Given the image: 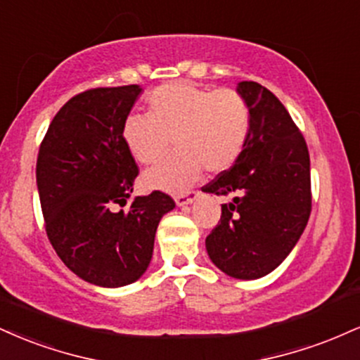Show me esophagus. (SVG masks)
Listing matches in <instances>:
<instances>
[{
    "label": "esophagus",
    "mask_w": 360,
    "mask_h": 360,
    "mask_svg": "<svg viewBox=\"0 0 360 360\" xmlns=\"http://www.w3.org/2000/svg\"><path fill=\"white\" fill-rule=\"evenodd\" d=\"M196 196H198L196 191H188V193H183V194H177L176 203H177V206L189 205V203H193L194 198H196Z\"/></svg>",
    "instance_id": "obj_1"
}]
</instances>
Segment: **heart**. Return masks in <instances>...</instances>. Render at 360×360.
Segmentation results:
<instances>
[{
  "label": "heart",
  "instance_id": "1",
  "mask_svg": "<svg viewBox=\"0 0 360 360\" xmlns=\"http://www.w3.org/2000/svg\"><path fill=\"white\" fill-rule=\"evenodd\" d=\"M148 115H130L122 137L143 166H155L174 142L177 150L143 176L147 188L179 193L203 172L226 171L237 162L250 130L249 103L233 88L208 89L172 82L148 96Z\"/></svg>",
  "mask_w": 360,
  "mask_h": 360
}]
</instances>
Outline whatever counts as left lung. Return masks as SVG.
<instances>
[{
	"instance_id": "8db88e82",
	"label": "left lung",
	"mask_w": 360,
	"mask_h": 360,
	"mask_svg": "<svg viewBox=\"0 0 360 360\" xmlns=\"http://www.w3.org/2000/svg\"><path fill=\"white\" fill-rule=\"evenodd\" d=\"M250 108V130L232 167L201 188L233 196L206 237L214 266L237 279L269 274L300 240L311 213L309 152L291 115L259 82L238 84Z\"/></svg>"
}]
</instances>
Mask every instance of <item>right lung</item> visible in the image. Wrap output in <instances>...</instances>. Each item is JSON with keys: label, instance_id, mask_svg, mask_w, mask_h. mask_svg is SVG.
<instances>
[{"label": "right lung", "instance_id": "add662e5", "mask_svg": "<svg viewBox=\"0 0 360 360\" xmlns=\"http://www.w3.org/2000/svg\"><path fill=\"white\" fill-rule=\"evenodd\" d=\"M140 91L128 84L76 94L53 117L37 159L53 250L74 274L103 288L125 286L146 272L157 225L176 206L159 189L130 198L139 166L122 128ZM128 199L127 210H114Z\"/></svg>", "mask_w": 360, "mask_h": 360}]
</instances>
